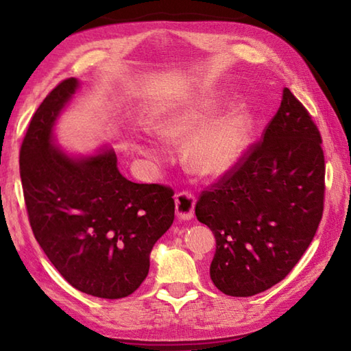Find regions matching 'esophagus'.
<instances>
[{
  "mask_svg": "<svg viewBox=\"0 0 351 351\" xmlns=\"http://www.w3.org/2000/svg\"><path fill=\"white\" fill-rule=\"evenodd\" d=\"M195 205L196 197L189 191L178 193L175 197V208H176V217L180 220H190L195 215Z\"/></svg>",
  "mask_w": 351,
  "mask_h": 351,
  "instance_id": "esophagus-1",
  "label": "esophagus"
}]
</instances>
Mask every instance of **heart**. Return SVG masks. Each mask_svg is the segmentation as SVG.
Instances as JSON below:
<instances>
[{"label":"heart","instance_id":"1","mask_svg":"<svg viewBox=\"0 0 351 351\" xmlns=\"http://www.w3.org/2000/svg\"><path fill=\"white\" fill-rule=\"evenodd\" d=\"M226 104V93L208 90L175 104L158 123V134L167 140H184L189 166L202 176H220L235 166L249 143L252 116L245 107H235L209 122Z\"/></svg>","mask_w":351,"mask_h":351}]
</instances>
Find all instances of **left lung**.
I'll return each instance as SVG.
<instances>
[{
  "mask_svg": "<svg viewBox=\"0 0 351 351\" xmlns=\"http://www.w3.org/2000/svg\"><path fill=\"white\" fill-rule=\"evenodd\" d=\"M324 173L317 125L285 87L263 138L196 204L215 237L210 276L221 293L250 297L287 278L322 221Z\"/></svg>",
  "mask_w": 351,
  "mask_h": 351,
  "instance_id": "8db88e82",
  "label": "left lung"
}]
</instances>
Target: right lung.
Segmentation results:
<instances>
[{
    "instance_id": "1",
    "label": "right lung",
    "mask_w": 351,
    "mask_h": 351,
    "mask_svg": "<svg viewBox=\"0 0 351 351\" xmlns=\"http://www.w3.org/2000/svg\"><path fill=\"white\" fill-rule=\"evenodd\" d=\"M78 86L77 78L62 81L29 121L19 154L28 220L73 288L122 299L146 279L154 244L173 223V190L128 181L110 147L73 156L56 146L57 117Z\"/></svg>"
}]
</instances>
